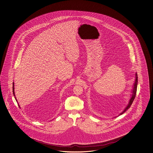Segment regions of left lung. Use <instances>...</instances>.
<instances>
[{
	"instance_id": "left-lung-1",
	"label": "left lung",
	"mask_w": 153,
	"mask_h": 153,
	"mask_svg": "<svg viewBox=\"0 0 153 153\" xmlns=\"http://www.w3.org/2000/svg\"><path fill=\"white\" fill-rule=\"evenodd\" d=\"M137 85H138V75H137V73L135 74V82L134 83V85H133V90L131 91V93L132 94L131 95V99L129 100V103L127 105V107L125 108V109H124L123 112H121L119 115H121L123 113H124L126 111H127V109H128L129 108L131 107V105L132 104L133 102L134 101V99H135V97L136 96V93H137Z\"/></svg>"
}]
</instances>
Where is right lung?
<instances>
[{
	"instance_id": "1",
	"label": "right lung",
	"mask_w": 153,
	"mask_h": 153,
	"mask_svg": "<svg viewBox=\"0 0 153 153\" xmlns=\"http://www.w3.org/2000/svg\"><path fill=\"white\" fill-rule=\"evenodd\" d=\"M13 94H14V96H15V92H14V83L13 82ZM15 100H16V102H18V101H17V100L16 99V97H15ZM19 107H20V106H19Z\"/></svg>"
}]
</instances>
